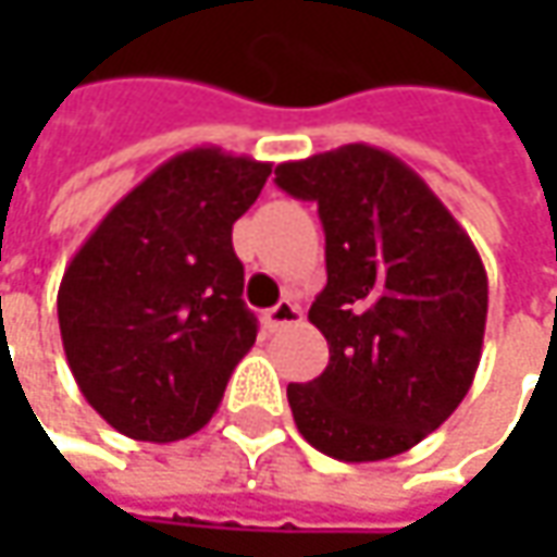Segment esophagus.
<instances>
[{"instance_id": "esophagus-1", "label": "esophagus", "mask_w": 557, "mask_h": 557, "mask_svg": "<svg viewBox=\"0 0 557 557\" xmlns=\"http://www.w3.org/2000/svg\"><path fill=\"white\" fill-rule=\"evenodd\" d=\"M304 319V312L297 304H290V300H282V304H275L272 310H267V322L272 332H282V329H288V325H297Z\"/></svg>"}]
</instances>
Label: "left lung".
Masks as SVG:
<instances>
[{"label": "left lung", "mask_w": 557, "mask_h": 557, "mask_svg": "<svg viewBox=\"0 0 557 557\" xmlns=\"http://www.w3.org/2000/svg\"><path fill=\"white\" fill-rule=\"evenodd\" d=\"M275 183L319 203L329 269L310 307L329 366L288 384L294 424L332 459L399 456L471 391L486 329L481 253L416 170L372 145L278 163Z\"/></svg>", "instance_id": "obj_1"}]
</instances>
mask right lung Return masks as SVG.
Instances as JSON below:
<instances>
[{
  "label": "right lung",
  "instance_id": "add662e5",
  "mask_svg": "<svg viewBox=\"0 0 557 557\" xmlns=\"http://www.w3.org/2000/svg\"><path fill=\"white\" fill-rule=\"evenodd\" d=\"M272 163L191 148L120 198L58 288L67 366L120 434L183 440L213 418L257 341L232 225Z\"/></svg>",
  "mask_w": 557,
  "mask_h": 557
}]
</instances>
